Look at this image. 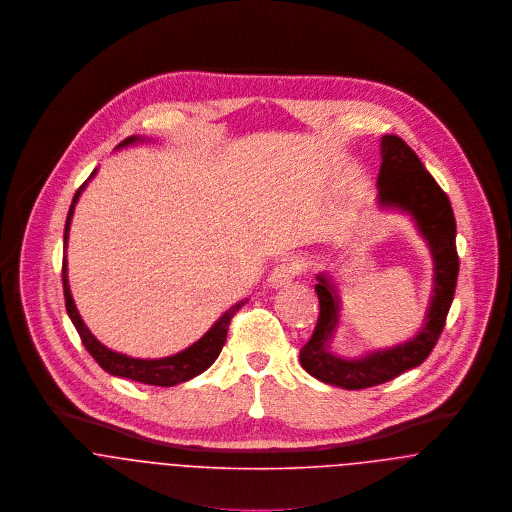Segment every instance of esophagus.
Wrapping results in <instances>:
<instances>
[{
    "label": "esophagus",
    "mask_w": 512,
    "mask_h": 512,
    "mask_svg": "<svg viewBox=\"0 0 512 512\" xmlns=\"http://www.w3.org/2000/svg\"><path fill=\"white\" fill-rule=\"evenodd\" d=\"M297 270H299V264H297V260H293V258H286V260L278 262V264L272 268L270 276H268V286H270V288H284V286H290V282L295 278Z\"/></svg>",
    "instance_id": "obj_1"
}]
</instances>
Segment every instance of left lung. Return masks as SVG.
<instances>
[{
    "mask_svg": "<svg viewBox=\"0 0 512 512\" xmlns=\"http://www.w3.org/2000/svg\"><path fill=\"white\" fill-rule=\"evenodd\" d=\"M380 155L382 163L376 181L378 207L400 211L414 220L434 260V288L426 319L412 339L388 349L370 351L357 359H347L331 351L341 319L337 284L327 272L315 276L319 319L311 339L299 351V363L317 380L345 390H361L388 382L428 359L443 331L459 272L455 217L447 195L426 171L418 155L398 136L380 138Z\"/></svg>",
    "mask_w": 512,
    "mask_h": 512,
    "instance_id": "left-lung-1",
    "label": "left lung"
}]
</instances>
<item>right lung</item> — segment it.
<instances>
[{"mask_svg": "<svg viewBox=\"0 0 512 512\" xmlns=\"http://www.w3.org/2000/svg\"><path fill=\"white\" fill-rule=\"evenodd\" d=\"M149 142L142 136H130L126 138L116 149H124V147L136 146V144H144ZM98 169L92 171V175L88 177V181L96 175ZM88 181L82 183V187L74 193L73 205L69 209L67 222H65V256H63V288H65V305H67V313L71 317V321L82 339V345L86 347V351L92 355V359L102 366L108 374L112 376H120V378H130L136 382H144L151 386H175L181 382H187L191 378H195L197 374L205 372L209 366L217 361V357L226 343V333H228V325L232 315L248 301L242 299L238 303H234L230 309H226L219 319L213 323V327L193 345H189L187 349H183L181 353H175L171 357H163V359H134L122 353H116L112 349H108L106 345H102L92 333L90 329L84 325L76 305H74L73 293L69 286V276H67V240H69V230H71V220H73L74 207L78 203L80 193L84 191V187L88 185Z\"/></svg>", "mask_w": 512, "mask_h": 512, "instance_id": "obj_1", "label": "right lung"}]
</instances>
